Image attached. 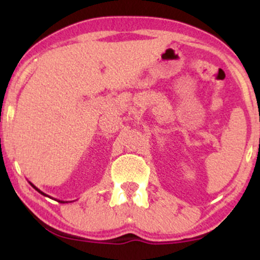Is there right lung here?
I'll use <instances>...</instances> for the list:
<instances>
[{"mask_svg": "<svg viewBox=\"0 0 260 260\" xmlns=\"http://www.w3.org/2000/svg\"><path fill=\"white\" fill-rule=\"evenodd\" d=\"M29 183H30V182H29ZM30 184H31V187H32V188H35V189H37L39 193H41V194H43V196H45V197H50V196L45 194V193H44V192H41V190H40V189H39V188H37V187H35V186H34V184H32V183H30ZM50 198H51V197H50ZM58 202H59V203H68V202H63V201H58Z\"/></svg>", "mask_w": 260, "mask_h": 260, "instance_id": "right-lung-1", "label": "right lung"}]
</instances>
